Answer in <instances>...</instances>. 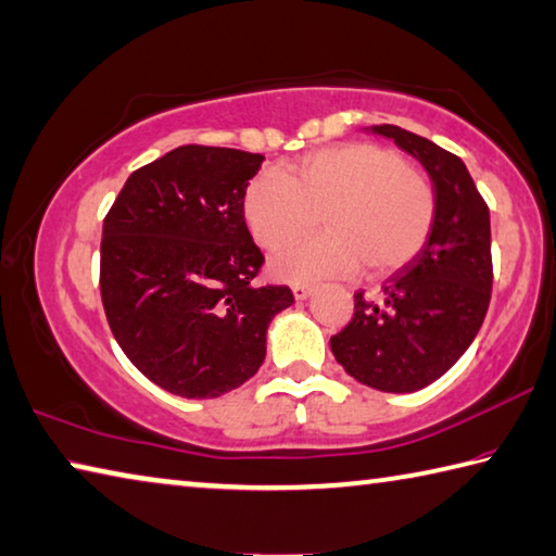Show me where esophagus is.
<instances>
[{"mask_svg":"<svg viewBox=\"0 0 556 556\" xmlns=\"http://www.w3.org/2000/svg\"><path fill=\"white\" fill-rule=\"evenodd\" d=\"M291 291H294V299L296 301H304V299H308L313 294V287L311 285H294V287H291Z\"/></svg>","mask_w":556,"mask_h":556,"instance_id":"34e87169","label":"esophagus"}]
</instances>
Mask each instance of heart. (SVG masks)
Here are the masks:
<instances>
[{
	"mask_svg": "<svg viewBox=\"0 0 556 556\" xmlns=\"http://www.w3.org/2000/svg\"><path fill=\"white\" fill-rule=\"evenodd\" d=\"M245 224L265 250L289 245L320 220L328 233L271 260V275L313 281L355 271L387 275L416 255L435 220L430 179L387 148L350 143L311 153L285 173L260 175L245 191Z\"/></svg>",
	"mask_w": 556,
	"mask_h": 556,
	"instance_id": "b5f03b06",
	"label": "heart"
}]
</instances>
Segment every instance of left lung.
<instances>
[{
  "mask_svg": "<svg viewBox=\"0 0 556 556\" xmlns=\"http://www.w3.org/2000/svg\"><path fill=\"white\" fill-rule=\"evenodd\" d=\"M416 157L435 189V220L416 255L355 294V316L330 338L338 365L365 387L410 393L440 379L477 338L491 301V220L467 165L399 126H367Z\"/></svg>",
  "mask_w": 556,
  "mask_h": 556,
  "instance_id": "obj_1",
  "label": "left lung"
}]
</instances>
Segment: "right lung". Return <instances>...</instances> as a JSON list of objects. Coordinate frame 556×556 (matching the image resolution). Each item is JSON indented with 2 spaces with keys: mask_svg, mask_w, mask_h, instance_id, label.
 <instances>
[{
  "mask_svg": "<svg viewBox=\"0 0 556 556\" xmlns=\"http://www.w3.org/2000/svg\"><path fill=\"white\" fill-rule=\"evenodd\" d=\"M265 155L181 146L126 179L102 233L109 328L138 371L181 399H216L267 355L289 287H257L243 201Z\"/></svg>",
  "mask_w": 556,
  "mask_h": 556,
  "instance_id": "obj_1",
  "label": "right lung"
}]
</instances>
